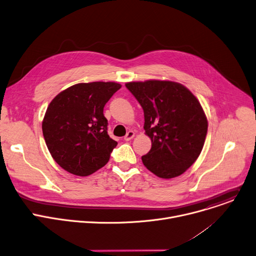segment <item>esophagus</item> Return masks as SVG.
I'll return each mask as SVG.
<instances>
[{"label":"esophagus","mask_w":256,"mask_h":256,"mask_svg":"<svg viewBox=\"0 0 256 256\" xmlns=\"http://www.w3.org/2000/svg\"><path fill=\"white\" fill-rule=\"evenodd\" d=\"M134 135H135V133H134L133 131H128L127 134H126L125 137H124V140H125V141H129V140H131V139L134 137Z\"/></svg>","instance_id":"obj_1"}]
</instances>
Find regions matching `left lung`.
<instances>
[{
  "mask_svg": "<svg viewBox=\"0 0 256 256\" xmlns=\"http://www.w3.org/2000/svg\"><path fill=\"white\" fill-rule=\"evenodd\" d=\"M126 88L144 112L152 148L144 164L162 179L183 174L200 156L208 133L204 108L184 85L173 81L128 82Z\"/></svg>",
  "mask_w": 256,
  "mask_h": 256,
  "instance_id": "obj_1",
  "label": "left lung"
}]
</instances>
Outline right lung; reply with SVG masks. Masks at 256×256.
<instances>
[{
    "label": "right lung",
    "mask_w": 256,
    "mask_h": 256,
    "mask_svg": "<svg viewBox=\"0 0 256 256\" xmlns=\"http://www.w3.org/2000/svg\"><path fill=\"white\" fill-rule=\"evenodd\" d=\"M120 88L116 82L78 83L48 104L44 137L52 158L67 172L88 176L108 162L118 142L108 134L104 106Z\"/></svg>",
    "instance_id": "right-lung-1"
}]
</instances>
